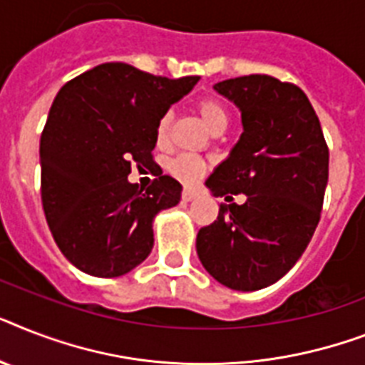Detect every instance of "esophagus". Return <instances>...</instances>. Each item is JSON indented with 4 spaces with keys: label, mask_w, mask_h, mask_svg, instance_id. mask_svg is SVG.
Wrapping results in <instances>:
<instances>
[{
    "label": "esophagus",
    "mask_w": 365,
    "mask_h": 365,
    "mask_svg": "<svg viewBox=\"0 0 365 365\" xmlns=\"http://www.w3.org/2000/svg\"><path fill=\"white\" fill-rule=\"evenodd\" d=\"M195 198H197V192L191 191V189H183V191H182L183 202H191V200H195Z\"/></svg>",
    "instance_id": "esophagus-1"
}]
</instances>
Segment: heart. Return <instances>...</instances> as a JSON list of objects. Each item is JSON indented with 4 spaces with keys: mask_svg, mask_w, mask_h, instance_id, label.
Segmentation results:
<instances>
[{
    "mask_svg": "<svg viewBox=\"0 0 365 365\" xmlns=\"http://www.w3.org/2000/svg\"><path fill=\"white\" fill-rule=\"evenodd\" d=\"M195 110L200 115V120L206 123L212 133L225 131V127L229 125V110L221 99L217 97H200L195 103ZM170 123H173V115L165 112V114L157 120L155 125V142L157 144H165L170 133ZM210 168V163L200 155L195 153H182V155L174 157L173 161L168 163V173L173 174L176 180L182 183L192 185L198 180H202L206 176Z\"/></svg>",
    "mask_w": 365,
    "mask_h": 365,
    "instance_id": "1",
    "label": "heart"
}]
</instances>
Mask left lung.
<instances>
[{
	"instance_id": "obj_1",
	"label": "left lung",
	"mask_w": 365,
	"mask_h": 365,
	"mask_svg": "<svg viewBox=\"0 0 365 365\" xmlns=\"http://www.w3.org/2000/svg\"><path fill=\"white\" fill-rule=\"evenodd\" d=\"M242 110L244 133L208 178L217 197L244 192L219 208L197 234V253L212 277L234 290H259L289 272L321 219L328 144L306 93L292 82L247 75L215 84Z\"/></svg>"
}]
</instances>
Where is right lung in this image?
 <instances>
[{"label": "right lung", "instance_id": "1", "mask_svg": "<svg viewBox=\"0 0 365 365\" xmlns=\"http://www.w3.org/2000/svg\"><path fill=\"white\" fill-rule=\"evenodd\" d=\"M197 82L103 63L58 91L38 148L41 202L71 264L118 277L150 255L153 217L180 202L182 185L157 174L142 189L127 176L155 163L157 120Z\"/></svg>", "mask_w": 365, "mask_h": 365}]
</instances>
